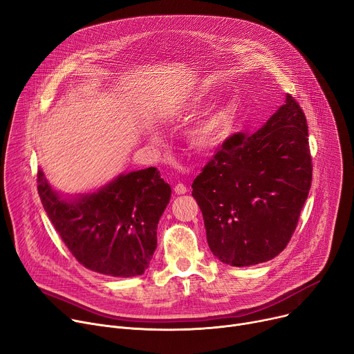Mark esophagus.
<instances>
[{"label":"esophagus","instance_id":"esophagus-1","mask_svg":"<svg viewBox=\"0 0 354 354\" xmlns=\"http://www.w3.org/2000/svg\"><path fill=\"white\" fill-rule=\"evenodd\" d=\"M186 192H187V189H186V186H185L183 183L175 185V194H176V195H185Z\"/></svg>","mask_w":354,"mask_h":354}]
</instances>
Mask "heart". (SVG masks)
I'll return each mask as SVG.
<instances>
[{
	"instance_id": "obj_1",
	"label": "heart",
	"mask_w": 354,
	"mask_h": 354,
	"mask_svg": "<svg viewBox=\"0 0 354 354\" xmlns=\"http://www.w3.org/2000/svg\"><path fill=\"white\" fill-rule=\"evenodd\" d=\"M209 95L203 91H196L186 97L176 108L172 109L175 115H192L201 111L207 104ZM234 124L233 112L227 105H219L207 112L202 120L187 133V144L203 155L216 152L232 133Z\"/></svg>"
}]
</instances>
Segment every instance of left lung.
<instances>
[{"label":"left lung","instance_id":"1","mask_svg":"<svg viewBox=\"0 0 354 354\" xmlns=\"http://www.w3.org/2000/svg\"><path fill=\"white\" fill-rule=\"evenodd\" d=\"M310 185L308 122L288 93L257 132L230 136L192 183L210 252L238 268L276 257L292 238Z\"/></svg>","mask_w":354,"mask_h":354}]
</instances>
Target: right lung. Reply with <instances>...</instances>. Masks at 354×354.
Segmentation results:
<instances>
[{
    "label": "right lung",
    "instance_id": "1",
    "mask_svg": "<svg viewBox=\"0 0 354 354\" xmlns=\"http://www.w3.org/2000/svg\"><path fill=\"white\" fill-rule=\"evenodd\" d=\"M171 192L152 167L78 195L59 194L38 169L42 206L69 252L86 269L113 277L139 276L149 268Z\"/></svg>",
    "mask_w": 354,
    "mask_h": 354
}]
</instances>
